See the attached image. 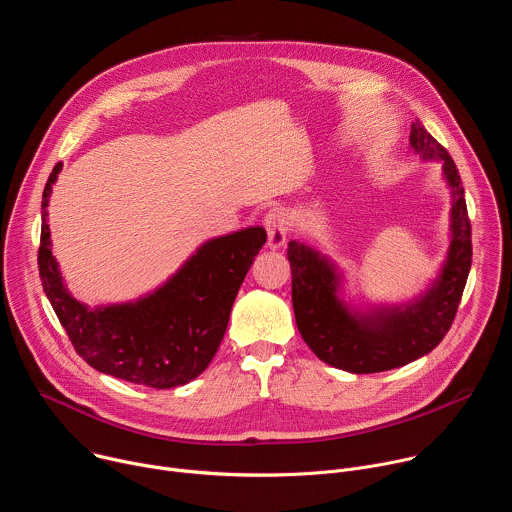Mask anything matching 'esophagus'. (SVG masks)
I'll list each match as a JSON object with an SVG mask.
<instances>
[{
	"mask_svg": "<svg viewBox=\"0 0 512 512\" xmlns=\"http://www.w3.org/2000/svg\"><path fill=\"white\" fill-rule=\"evenodd\" d=\"M263 225L267 229V247L269 249H281L287 241L289 231V218L287 212L281 208H273L265 214Z\"/></svg>",
	"mask_w": 512,
	"mask_h": 512,
	"instance_id": "obj_1",
	"label": "esophagus"
}]
</instances>
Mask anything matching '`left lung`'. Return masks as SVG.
I'll use <instances>...</instances> for the list:
<instances>
[{
    "instance_id": "left-lung-1",
    "label": "left lung",
    "mask_w": 512,
    "mask_h": 512,
    "mask_svg": "<svg viewBox=\"0 0 512 512\" xmlns=\"http://www.w3.org/2000/svg\"><path fill=\"white\" fill-rule=\"evenodd\" d=\"M409 143L423 160L442 162L452 190L448 255L421 296L401 306L356 308L340 298L342 273L334 261L306 243L287 245L291 302L304 342L330 367L354 375L403 367L440 344L456 318L472 265V227L454 160L419 121L411 125Z\"/></svg>"
}]
</instances>
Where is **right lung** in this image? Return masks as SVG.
<instances>
[{"mask_svg": "<svg viewBox=\"0 0 512 512\" xmlns=\"http://www.w3.org/2000/svg\"><path fill=\"white\" fill-rule=\"evenodd\" d=\"M60 170L56 164L42 194L38 267L72 346L95 371L135 385L172 389L190 383L221 346L239 287L267 241L265 229L210 239L148 296L89 308L68 294L50 249L46 206Z\"/></svg>", "mask_w": 512, "mask_h": 512, "instance_id": "add662e5", "label": "right lung"}]
</instances>
